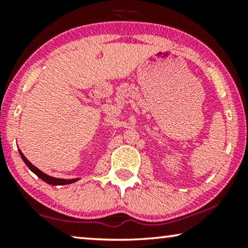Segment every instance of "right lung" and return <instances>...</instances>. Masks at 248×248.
<instances>
[{
  "label": "right lung",
  "instance_id": "add662e5",
  "mask_svg": "<svg viewBox=\"0 0 248 248\" xmlns=\"http://www.w3.org/2000/svg\"><path fill=\"white\" fill-rule=\"evenodd\" d=\"M19 152H20V155H21V158H22V160L25 161V164L28 166L29 167V169L30 170H31L33 174H36L37 176H38V177L40 178V179H43L44 182H46L47 184H50V185H67V184H72V183H74V182H77L78 181V178H73V179H62V178H55V177H52V176H48V175H46L45 172H43L42 170H39L38 168L37 167H35V166H33L31 162H30L28 159H27L25 155H22V152L19 150Z\"/></svg>",
  "mask_w": 248,
  "mask_h": 248
}]
</instances>
